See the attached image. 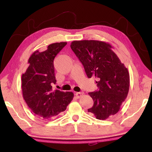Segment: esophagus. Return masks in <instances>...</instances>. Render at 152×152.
<instances>
[{"instance_id": "obj_1", "label": "esophagus", "mask_w": 152, "mask_h": 152, "mask_svg": "<svg viewBox=\"0 0 152 152\" xmlns=\"http://www.w3.org/2000/svg\"><path fill=\"white\" fill-rule=\"evenodd\" d=\"M83 94H84V92H76V97L77 98H80L82 96H83Z\"/></svg>"}]
</instances>
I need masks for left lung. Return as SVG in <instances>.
I'll return each instance as SVG.
<instances>
[{"label": "left lung", "mask_w": 152, "mask_h": 152, "mask_svg": "<svg viewBox=\"0 0 152 152\" xmlns=\"http://www.w3.org/2000/svg\"><path fill=\"white\" fill-rule=\"evenodd\" d=\"M71 49L84 66L88 78H96L97 91L89 92L94 104L88 111L104 120L119 111L127 96L129 74L109 43L96 40L74 41Z\"/></svg>", "instance_id": "8db88e82"}]
</instances>
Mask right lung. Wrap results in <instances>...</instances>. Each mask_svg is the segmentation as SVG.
<instances>
[{"label": "right lung", "mask_w": 152, "mask_h": 152, "mask_svg": "<svg viewBox=\"0 0 152 152\" xmlns=\"http://www.w3.org/2000/svg\"><path fill=\"white\" fill-rule=\"evenodd\" d=\"M66 42L51 43L47 50H37L28 60L29 64L22 75L23 96L35 115L50 119L64 111L74 98L72 92L53 91L51 84L56 82L53 60Z\"/></svg>", "instance_id": "right-lung-1"}]
</instances>
